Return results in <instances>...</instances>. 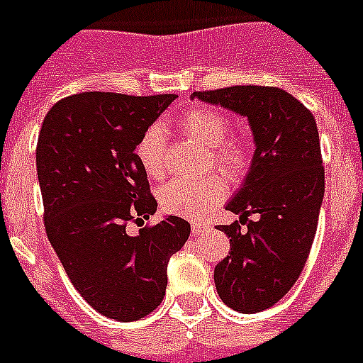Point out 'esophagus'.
<instances>
[{"instance_id": "obj_1", "label": "esophagus", "mask_w": 363, "mask_h": 363, "mask_svg": "<svg viewBox=\"0 0 363 363\" xmlns=\"http://www.w3.org/2000/svg\"><path fill=\"white\" fill-rule=\"evenodd\" d=\"M208 231H209V225H206V223H193L191 225L193 235H204V233Z\"/></svg>"}]
</instances>
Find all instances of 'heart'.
<instances>
[{"label": "heart", "instance_id": "1", "mask_svg": "<svg viewBox=\"0 0 363 363\" xmlns=\"http://www.w3.org/2000/svg\"><path fill=\"white\" fill-rule=\"evenodd\" d=\"M175 127L193 140L209 147L213 164L229 179H242L250 168L252 147L243 135L229 134L231 121L215 107H195L175 120ZM166 138L161 127L147 128L135 145V159L150 179L164 174ZM162 211L201 220L211 213L225 197V184L218 175L204 179H174L157 193Z\"/></svg>", "mask_w": 363, "mask_h": 363}]
</instances>
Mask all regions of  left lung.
Instances as JSON below:
<instances>
[{
	"mask_svg": "<svg viewBox=\"0 0 363 363\" xmlns=\"http://www.w3.org/2000/svg\"><path fill=\"white\" fill-rule=\"evenodd\" d=\"M191 98L247 116L252 130L250 172L228 204L240 220L218 225L231 250L215 267V284L229 308L256 313L286 296L306 265L324 197L319 130L311 111L279 87L233 86Z\"/></svg>",
	"mask_w": 363,
	"mask_h": 363,
	"instance_id": "obj_1",
	"label": "left lung"
}]
</instances>
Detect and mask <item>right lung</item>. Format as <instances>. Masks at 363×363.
I'll use <instances>...</instances> for the list:
<instances>
[{
  "mask_svg": "<svg viewBox=\"0 0 363 363\" xmlns=\"http://www.w3.org/2000/svg\"><path fill=\"white\" fill-rule=\"evenodd\" d=\"M175 98L73 94L48 111L37 140L50 243L80 296L121 323L143 319L161 304L166 267L191 231L179 216L135 236L125 231L157 209L135 145Z\"/></svg>",
  "mask_w": 363,
  "mask_h": 363,
  "instance_id": "1",
  "label": "right lung"
}]
</instances>
